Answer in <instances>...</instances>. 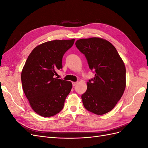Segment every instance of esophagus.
<instances>
[{"label":"esophagus","instance_id":"obj_1","mask_svg":"<svg viewBox=\"0 0 148 148\" xmlns=\"http://www.w3.org/2000/svg\"><path fill=\"white\" fill-rule=\"evenodd\" d=\"M77 82H73V83H72L73 86H75L76 85H77Z\"/></svg>","mask_w":148,"mask_h":148}]
</instances>
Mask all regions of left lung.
<instances>
[{"label": "left lung", "mask_w": 148, "mask_h": 148, "mask_svg": "<svg viewBox=\"0 0 148 148\" xmlns=\"http://www.w3.org/2000/svg\"><path fill=\"white\" fill-rule=\"evenodd\" d=\"M88 60L95 77L87 82V90L82 96L85 109L103 115L114 109L126 87V69L115 47L101 38L80 39L75 42Z\"/></svg>", "instance_id": "left-lung-1"}]
</instances>
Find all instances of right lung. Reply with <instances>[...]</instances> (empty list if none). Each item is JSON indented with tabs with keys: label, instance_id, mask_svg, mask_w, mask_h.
I'll return each mask as SVG.
<instances>
[{
	"label": "right lung",
	"instance_id": "right-lung-1",
	"mask_svg": "<svg viewBox=\"0 0 148 148\" xmlns=\"http://www.w3.org/2000/svg\"><path fill=\"white\" fill-rule=\"evenodd\" d=\"M75 39L53 40L36 47L30 53L21 74L22 88L32 109L44 117L60 112L72 83L55 77L62 69V57Z\"/></svg>",
	"mask_w": 148,
	"mask_h": 148
}]
</instances>
